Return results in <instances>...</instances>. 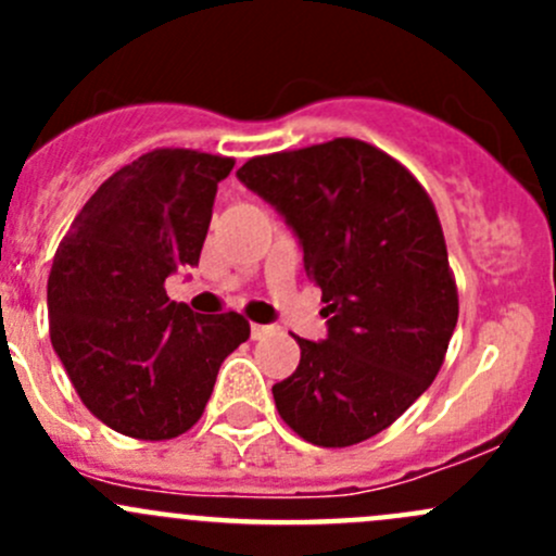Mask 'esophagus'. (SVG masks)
I'll return each mask as SVG.
<instances>
[{"label":"esophagus","mask_w":556,"mask_h":556,"mask_svg":"<svg viewBox=\"0 0 556 556\" xmlns=\"http://www.w3.org/2000/svg\"><path fill=\"white\" fill-rule=\"evenodd\" d=\"M271 325H257V323H252L250 325V336H252V339H255V341H261V339H266V336L268 333H271Z\"/></svg>","instance_id":"34e87169"}]
</instances>
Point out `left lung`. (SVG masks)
<instances>
[{
  "label": "left lung",
  "instance_id": "8db88e82",
  "mask_svg": "<svg viewBox=\"0 0 556 556\" xmlns=\"http://www.w3.org/2000/svg\"><path fill=\"white\" fill-rule=\"evenodd\" d=\"M304 247L328 339L295 336L301 363L274 384L277 412L314 446L390 428L435 379L457 325V285L428 190L352 137L257 155L237 172Z\"/></svg>",
  "mask_w": 556,
  "mask_h": 556
}]
</instances>
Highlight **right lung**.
Instances as JSON below:
<instances>
[{
  "label": "right lung",
  "mask_w": 556,
  "mask_h": 556,
  "mask_svg": "<svg viewBox=\"0 0 556 556\" xmlns=\"http://www.w3.org/2000/svg\"><path fill=\"white\" fill-rule=\"evenodd\" d=\"M231 169L226 155L150 150L99 185L55 250L50 344L88 412L117 433L166 441L193 428L220 363L250 339L242 314H195L164 288L199 266Z\"/></svg>",
  "instance_id": "1"
}]
</instances>
